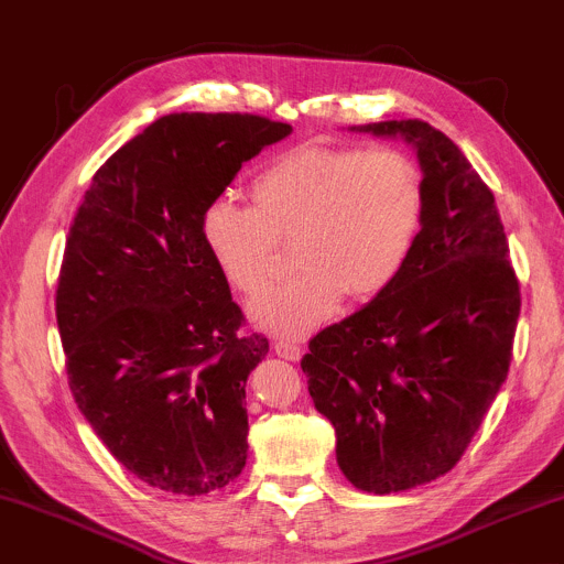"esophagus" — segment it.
Listing matches in <instances>:
<instances>
[{"label":"esophagus","instance_id":"esophagus-1","mask_svg":"<svg viewBox=\"0 0 564 564\" xmlns=\"http://www.w3.org/2000/svg\"><path fill=\"white\" fill-rule=\"evenodd\" d=\"M273 348H276V356H281L283 360H300L303 358V348H300L297 344L288 341V338H279L276 344H273Z\"/></svg>","mask_w":564,"mask_h":564}]
</instances>
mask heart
Returning a JSON list of instances; mask_svg holds the SVG:
<instances>
[{
    "instance_id": "obj_1",
    "label": "heart",
    "mask_w": 564,
    "mask_h": 564,
    "mask_svg": "<svg viewBox=\"0 0 564 564\" xmlns=\"http://www.w3.org/2000/svg\"><path fill=\"white\" fill-rule=\"evenodd\" d=\"M254 206L218 196L202 214V240L235 291L257 295L295 242V276L250 305L257 326L305 336L332 319L348 293L382 295L409 264L425 220V182L397 149L300 147L252 182Z\"/></svg>"
}]
</instances>
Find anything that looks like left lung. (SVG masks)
Returning a JSON list of instances; mask_svg holds the SVG:
<instances>
[{
  "mask_svg": "<svg viewBox=\"0 0 564 564\" xmlns=\"http://www.w3.org/2000/svg\"><path fill=\"white\" fill-rule=\"evenodd\" d=\"M350 132L411 143L425 220L401 276L300 360L358 490L389 495L447 474L509 372L521 307L495 196L459 147L423 120Z\"/></svg>",
  "mask_w": 564,
  "mask_h": 564,
  "instance_id": "left-lung-1",
  "label": "left lung"
}]
</instances>
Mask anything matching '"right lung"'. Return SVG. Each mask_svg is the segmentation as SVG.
Masks as SVG:
<instances>
[{"mask_svg":"<svg viewBox=\"0 0 564 564\" xmlns=\"http://www.w3.org/2000/svg\"><path fill=\"white\" fill-rule=\"evenodd\" d=\"M293 132L240 112H175L115 151L69 228L57 326L78 411L129 474L175 495L247 462L245 384L267 358L202 240L242 163Z\"/></svg>","mask_w":564,"mask_h":564,"instance_id":"add662e5","label":"right lung"}]
</instances>
